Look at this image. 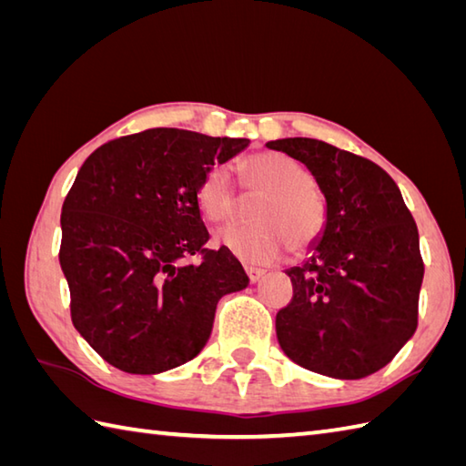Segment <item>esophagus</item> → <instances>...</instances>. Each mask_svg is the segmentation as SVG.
I'll use <instances>...</instances> for the list:
<instances>
[{"instance_id":"34e87169","label":"esophagus","mask_w":466,"mask_h":466,"mask_svg":"<svg viewBox=\"0 0 466 466\" xmlns=\"http://www.w3.org/2000/svg\"><path fill=\"white\" fill-rule=\"evenodd\" d=\"M244 270H246V274H248L250 282H258V280L262 279V276L266 274L264 268H256V266H250V264H246Z\"/></svg>"}]
</instances>
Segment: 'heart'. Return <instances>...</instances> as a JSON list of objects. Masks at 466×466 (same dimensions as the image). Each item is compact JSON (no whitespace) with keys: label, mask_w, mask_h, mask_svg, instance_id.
<instances>
[{"label":"heart","mask_w":466,"mask_h":466,"mask_svg":"<svg viewBox=\"0 0 466 466\" xmlns=\"http://www.w3.org/2000/svg\"><path fill=\"white\" fill-rule=\"evenodd\" d=\"M244 190L260 198L252 210V226H226L216 232L218 246L248 264L279 260L286 250L302 254L320 240L329 220V204L312 184V176L294 157L262 152L240 166ZM232 176L226 166L208 170L196 187V204L206 220L222 222L236 210Z\"/></svg>","instance_id":"1"}]
</instances>
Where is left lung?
<instances>
[{
    "label": "left lung",
    "instance_id": "8db88e82",
    "mask_svg": "<svg viewBox=\"0 0 466 466\" xmlns=\"http://www.w3.org/2000/svg\"><path fill=\"white\" fill-rule=\"evenodd\" d=\"M266 147L309 167L329 204L320 240L286 270L294 296L276 314L280 349L312 372L364 379L417 330L424 276L417 224L397 182L366 157L312 137Z\"/></svg>",
    "mask_w": 466,
    "mask_h": 466
}]
</instances>
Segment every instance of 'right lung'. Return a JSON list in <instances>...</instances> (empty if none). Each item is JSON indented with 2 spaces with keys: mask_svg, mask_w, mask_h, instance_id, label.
I'll return each instance as SVG.
<instances>
[{
  "mask_svg": "<svg viewBox=\"0 0 466 466\" xmlns=\"http://www.w3.org/2000/svg\"><path fill=\"white\" fill-rule=\"evenodd\" d=\"M248 144L154 127L100 146L77 172L59 264L76 330L116 369L160 374L192 360L218 300L248 286L230 250L204 248L210 234L196 204L202 176Z\"/></svg>",
  "mask_w": 466,
  "mask_h": 466,
  "instance_id": "1",
  "label": "right lung"
}]
</instances>
